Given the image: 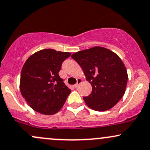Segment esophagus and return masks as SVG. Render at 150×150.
<instances>
[{"instance_id": "1", "label": "esophagus", "mask_w": 150, "mask_h": 150, "mask_svg": "<svg viewBox=\"0 0 150 150\" xmlns=\"http://www.w3.org/2000/svg\"><path fill=\"white\" fill-rule=\"evenodd\" d=\"M82 82V79H79L78 80H77V83H76V84L74 85V86H75V88H77L79 86V85L80 84V83H81Z\"/></svg>"}]
</instances>
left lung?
I'll return each mask as SVG.
<instances>
[{
    "instance_id": "left-lung-1",
    "label": "left lung",
    "mask_w": 150,
    "mask_h": 150,
    "mask_svg": "<svg viewBox=\"0 0 150 150\" xmlns=\"http://www.w3.org/2000/svg\"><path fill=\"white\" fill-rule=\"evenodd\" d=\"M71 58L81 67L91 94L83 97L91 109L104 112L114 107L126 91L128 74L122 59L111 50L101 46L80 51Z\"/></svg>"
}]
</instances>
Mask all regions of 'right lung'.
Masks as SVG:
<instances>
[{"label": "right lung", "instance_id": "right-lung-1", "mask_svg": "<svg viewBox=\"0 0 150 150\" xmlns=\"http://www.w3.org/2000/svg\"><path fill=\"white\" fill-rule=\"evenodd\" d=\"M69 52L43 49L32 54L23 64L20 91L30 108L45 115L57 113L67 100L71 89L59 75Z\"/></svg>", "mask_w": 150, "mask_h": 150}]
</instances>
